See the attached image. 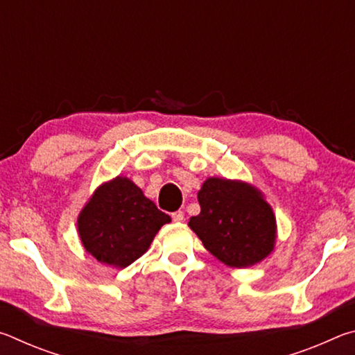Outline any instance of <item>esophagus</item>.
<instances>
[{
    "label": "esophagus",
    "mask_w": 355,
    "mask_h": 355,
    "mask_svg": "<svg viewBox=\"0 0 355 355\" xmlns=\"http://www.w3.org/2000/svg\"><path fill=\"white\" fill-rule=\"evenodd\" d=\"M172 219L175 222H182L184 219V213L183 211H175L172 213Z\"/></svg>",
    "instance_id": "1"
}]
</instances>
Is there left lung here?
<instances>
[{"instance_id": "1", "label": "left lung", "mask_w": 355, "mask_h": 355, "mask_svg": "<svg viewBox=\"0 0 355 355\" xmlns=\"http://www.w3.org/2000/svg\"><path fill=\"white\" fill-rule=\"evenodd\" d=\"M197 199L200 214L192 216L188 225L222 263L248 268L274 249V213L250 184L208 178Z\"/></svg>"}]
</instances>
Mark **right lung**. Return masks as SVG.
<instances>
[{"instance_id": "right-lung-1", "label": "right lung", "mask_w": 355, "mask_h": 355, "mask_svg": "<svg viewBox=\"0 0 355 355\" xmlns=\"http://www.w3.org/2000/svg\"><path fill=\"white\" fill-rule=\"evenodd\" d=\"M169 214L128 178L117 177L95 191L78 218L84 249L98 261L125 268L148 249Z\"/></svg>"}]
</instances>
